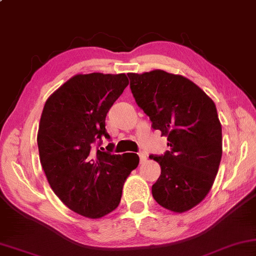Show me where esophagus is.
Masks as SVG:
<instances>
[{
	"label": "esophagus",
	"mask_w": 256,
	"mask_h": 256,
	"mask_svg": "<svg viewBox=\"0 0 256 256\" xmlns=\"http://www.w3.org/2000/svg\"><path fill=\"white\" fill-rule=\"evenodd\" d=\"M139 159H140V162H145L146 159H148V156H146V153L145 152H140L139 153Z\"/></svg>",
	"instance_id": "esophagus-1"
}]
</instances>
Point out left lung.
<instances>
[{
    "mask_svg": "<svg viewBox=\"0 0 256 256\" xmlns=\"http://www.w3.org/2000/svg\"><path fill=\"white\" fill-rule=\"evenodd\" d=\"M138 106L152 128L168 137L170 151L150 156L162 173L152 196L164 208L190 210L212 188L221 156L222 131L214 102L188 78L152 70L128 74Z\"/></svg>",
    "mask_w": 256,
    "mask_h": 256,
    "instance_id": "8db88e82",
    "label": "left lung"
}]
</instances>
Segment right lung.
I'll use <instances>...</instances> for the list:
<instances>
[{
  "instance_id": "1",
  "label": "right lung",
  "mask_w": 256,
  "mask_h": 256,
  "mask_svg": "<svg viewBox=\"0 0 256 256\" xmlns=\"http://www.w3.org/2000/svg\"><path fill=\"white\" fill-rule=\"evenodd\" d=\"M128 85L125 74H74L44 104L37 134L40 165L60 202L85 218L100 219L117 208L125 180L139 164L136 153L94 148L98 139H110L105 118Z\"/></svg>"
}]
</instances>
